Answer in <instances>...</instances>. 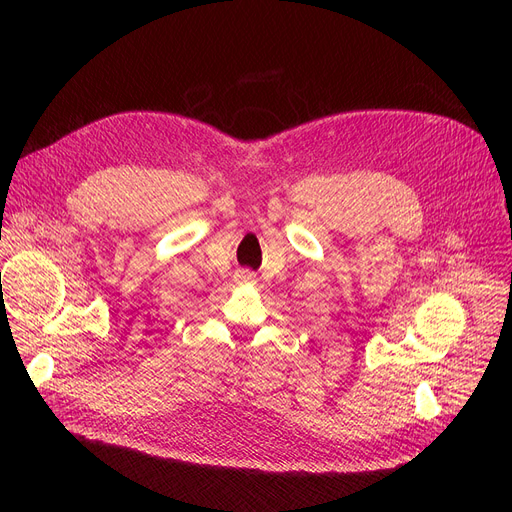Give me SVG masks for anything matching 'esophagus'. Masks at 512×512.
Masks as SVG:
<instances>
[{
  "mask_svg": "<svg viewBox=\"0 0 512 512\" xmlns=\"http://www.w3.org/2000/svg\"><path fill=\"white\" fill-rule=\"evenodd\" d=\"M245 278H251V274H249V272H245Z\"/></svg>",
  "mask_w": 512,
  "mask_h": 512,
  "instance_id": "obj_1",
  "label": "esophagus"
}]
</instances>
